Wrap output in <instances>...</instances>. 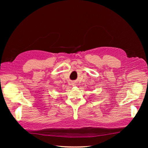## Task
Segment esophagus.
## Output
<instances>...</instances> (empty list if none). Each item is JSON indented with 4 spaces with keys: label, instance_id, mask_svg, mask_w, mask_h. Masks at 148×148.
<instances>
[{
    "label": "esophagus",
    "instance_id": "obj_1",
    "mask_svg": "<svg viewBox=\"0 0 148 148\" xmlns=\"http://www.w3.org/2000/svg\"><path fill=\"white\" fill-rule=\"evenodd\" d=\"M71 84H72V86H75V85H76L75 83H71Z\"/></svg>",
    "mask_w": 148,
    "mask_h": 148
}]
</instances>
